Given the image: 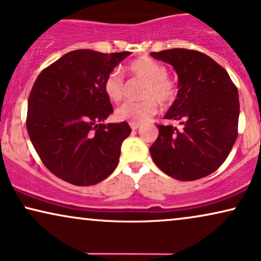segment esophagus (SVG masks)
I'll use <instances>...</instances> for the list:
<instances>
[{"mask_svg":"<svg viewBox=\"0 0 261 261\" xmlns=\"http://www.w3.org/2000/svg\"><path fill=\"white\" fill-rule=\"evenodd\" d=\"M129 126H130V128H132V129H133V130H137L138 128L141 127V124H140V123H133V122H130Z\"/></svg>","mask_w":261,"mask_h":261,"instance_id":"obj_1","label":"esophagus"}]
</instances>
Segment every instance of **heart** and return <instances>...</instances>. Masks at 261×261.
<instances>
[{"label":"heart","instance_id":"obj_1","mask_svg":"<svg viewBox=\"0 0 261 261\" xmlns=\"http://www.w3.org/2000/svg\"><path fill=\"white\" fill-rule=\"evenodd\" d=\"M135 77L146 81L141 96L146 98L141 101H127L116 110L120 121L143 123L158 111V103L163 106L172 103L177 96V85L168 76V69L163 63L150 57H141L132 61L128 66ZM103 89L107 97L114 103H118L126 96L127 84L120 70L114 69L104 79Z\"/></svg>","mask_w":261,"mask_h":261}]
</instances>
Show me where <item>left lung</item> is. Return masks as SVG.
<instances>
[{"instance_id":"1","label":"left lung","mask_w":261,"mask_h":261,"mask_svg":"<svg viewBox=\"0 0 261 261\" xmlns=\"http://www.w3.org/2000/svg\"><path fill=\"white\" fill-rule=\"evenodd\" d=\"M170 63L178 75V92L167 120L181 128L158 124L151 157L165 174L194 181L216 171L238 138L239 92L229 74L211 57L197 50L170 49L151 53Z\"/></svg>"}]
</instances>
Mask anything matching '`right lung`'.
I'll list each match as a JSON object with an SVG mask.
<instances>
[{
  "label": "right lung",
  "mask_w": 261,
  "mask_h": 261,
  "mask_svg": "<svg viewBox=\"0 0 261 261\" xmlns=\"http://www.w3.org/2000/svg\"><path fill=\"white\" fill-rule=\"evenodd\" d=\"M129 51L67 53L43 69L27 104L26 127L43 164L61 180L92 186L117 167L127 122L101 123L113 113L106 76Z\"/></svg>",
  "instance_id": "obj_1"
}]
</instances>
